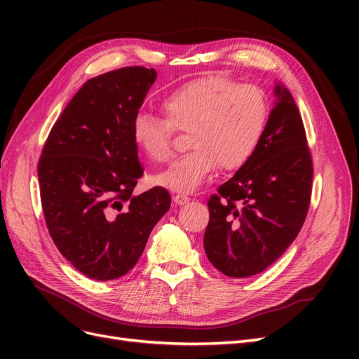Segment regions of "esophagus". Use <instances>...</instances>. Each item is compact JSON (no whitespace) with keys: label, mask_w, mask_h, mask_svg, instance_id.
I'll return each mask as SVG.
<instances>
[{"label":"esophagus","mask_w":359,"mask_h":359,"mask_svg":"<svg viewBox=\"0 0 359 359\" xmlns=\"http://www.w3.org/2000/svg\"><path fill=\"white\" fill-rule=\"evenodd\" d=\"M173 202L178 203V205H184V203L190 202V196H187V194H184V193H178V194H175V196H173Z\"/></svg>","instance_id":"1"}]
</instances>
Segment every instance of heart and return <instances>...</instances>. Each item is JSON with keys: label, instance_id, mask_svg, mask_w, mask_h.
<instances>
[{"label": "heart", "instance_id": "heart-1", "mask_svg": "<svg viewBox=\"0 0 359 359\" xmlns=\"http://www.w3.org/2000/svg\"><path fill=\"white\" fill-rule=\"evenodd\" d=\"M161 111L165 118L137 114L132 139L140 153L160 165L172 157L175 130L189 132L190 153L153 178L158 186L189 193L203 186L219 166L231 172L247 165L264 137L269 100L259 85L215 74L169 93Z\"/></svg>", "mask_w": 359, "mask_h": 359}]
</instances>
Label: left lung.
I'll use <instances>...</instances> for the list:
<instances>
[{"label": "left lung", "mask_w": 359, "mask_h": 359, "mask_svg": "<svg viewBox=\"0 0 359 359\" xmlns=\"http://www.w3.org/2000/svg\"><path fill=\"white\" fill-rule=\"evenodd\" d=\"M311 186L313 160L301 114L290 91L277 85L256 153L208 199L203 247L210 262L235 278L273 265L306 222Z\"/></svg>", "instance_id": "8db88e82"}]
</instances>
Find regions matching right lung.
<instances>
[{
	"label": "right lung",
	"mask_w": 359,
	"mask_h": 359,
	"mask_svg": "<svg viewBox=\"0 0 359 359\" xmlns=\"http://www.w3.org/2000/svg\"><path fill=\"white\" fill-rule=\"evenodd\" d=\"M156 78L154 69L133 66L86 81L53 124L39 158L52 241L94 280L127 274L170 208L163 187L132 196L144 175L132 123Z\"/></svg>",
	"instance_id": "right-lung-1"
}]
</instances>
